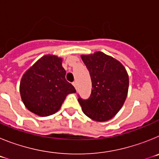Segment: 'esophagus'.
Masks as SVG:
<instances>
[{
    "instance_id": "34e87169",
    "label": "esophagus",
    "mask_w": 159,
    "mask_h": 159,
    "mask_svg": "<svg viewBox=\"0 0 159 159\" xmlns=\"http://www.w3.org/2000/svg\"><path fill=\"white\" fill-rule=\"evenodd\" d=\"M72 85L74 87H75V89H77V83L76 82H73L72 83Z\"/></svg>"
}]
</instances>
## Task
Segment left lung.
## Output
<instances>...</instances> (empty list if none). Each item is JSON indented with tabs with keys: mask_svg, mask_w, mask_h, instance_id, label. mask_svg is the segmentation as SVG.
Wrapping results in <instances>:
<instances>
[{
	"mask_svg": "<svg viewBox=\"0 0 159 159\" xmlns=\"http://www.w3.org/2000/svg\"><path fill=\"white\" fill-rule=\"evenodd\" d=\"M91 75L92 89L88 99L79 98L83 112L97 122L112 119L127 99L129 76L124 66L102 52L81 55Z\"/></svg>",
	"mask_w": 159,
	"mask_h": 159,
	"instance_id": "obj_1",
	"label": "left lung"
}]
</instances>
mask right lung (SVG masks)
I'll list each match as a JSON object with an SVG mask.
<instances>
[{
  "mask_svg": "<svg viewBox=\"0 0 159 159\" xmlns=\"http://www.w3.org/2000/svg\"><path fill=\"white\" fill-rule=\"evenodd\" d=\"M62 58L45 55L23 75L20 93L28 110L45 117L60 110L66 96L75 93V88L65 79Z\"/></svg>",
  "mask_w": 159,
  "mask_h": 159,
  "instance_id": "obj_1",
  "label": "right lung"
}]
</instances>
